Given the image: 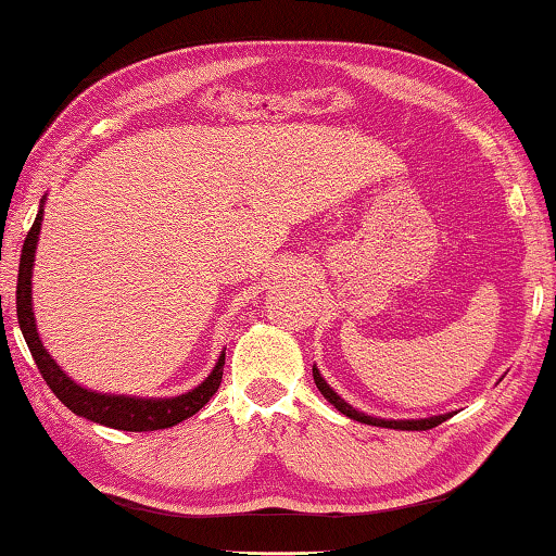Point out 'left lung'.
Wrapping results in <instances>:
<instances>
[{"mask_svg": "<svg viewBox=\"0 0 556 556\" xmlns=\"http://www.w3.org/2000/svg\"><path fill=\"white\" fill-rule=\"evenodd\" d=\"M312 374H314V383H316V389L321 391V395L326 401H329L333 408L337 410H341L343 416L346 418H351V420H358V422H366V426H376V428H391V430H430V428H435V426H440V422L443 420H447L453 416V413H440V416H430V418H408V420H391V418H374V416H368V413H361L358 408H354V405L351 403H346L341 399V395L331 389L329 383L324 381V376L319 374V368H312Z\"/></svg>", "mask_w": 556, "mask_h": 556, "instance_id": "8db88e82", "label": "left lung"}]
</instances>
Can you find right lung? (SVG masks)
<instances>
[{
  "label": "right lung",
  "mask_w": 556,
  "mask_h": 556,
  "mask_svg": "<svg viewBox=\"0 0 556 556\" xmlns=\"http://www.w3.org/2000/svg\"><path fill=\"white\" fill-rule=\"evenodd\" d=\"M43 205H47V195L41 198L37 219H34L29 235H26L22 247L20 260V279H16V319H20V329L24 333L26 346H29L34 361H37L43 381L56 399L66 405L68 410L76 413L86 420L101 422L105 428L116 430H130V433H146V430H163L173 428L178 422L188 420L190 416L205 405L219 389L223 381V366H225V349L219 351L217 364L213 371L195 389L188 393L170 395V399H138V395H123V393H101L91 391L86 386L76 383L72 376H66L39 339L37 319H34V304H31V275H34V260H37V244L41 232L43 219Z\"/></svg>",
  "instance_id": "1"
}]
</instances>
